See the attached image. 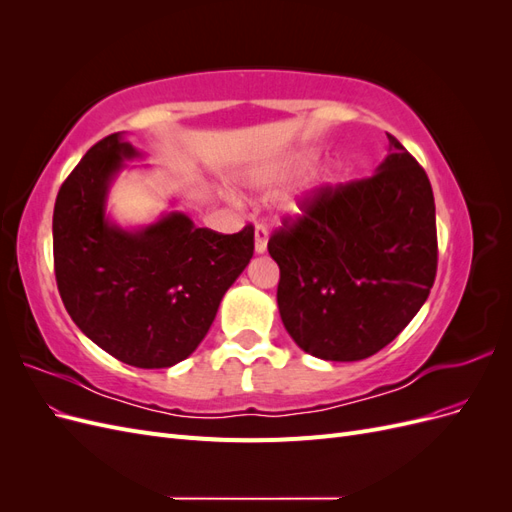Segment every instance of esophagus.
Here are the masks:
<instances>
[{"label": "esophagus", "mask_w": 512, "mask_h": 512, "mask_svg": "<svg viewBox=\"0 0 512 512\" xmlns=\"http://www.w3.org/2000/svg\"><path fill=\"white\" fill-rule=\"evenodd\" d=\"M267 241H269V230L258 224L254 232V252L256 254H265L267 252Z\"/></svg>", "instance_id": "obj_1"}]
</instances>
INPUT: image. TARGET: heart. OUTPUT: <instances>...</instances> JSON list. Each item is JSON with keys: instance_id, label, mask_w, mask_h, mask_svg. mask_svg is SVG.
Returning a JSON list of instances; mask_svg holds the SVG:
<instances>
[{"instance_id": "obj_1", "label": "heart", "mask_w": 512, "mask_h": 512, "mask_svg": "<svg viewBox=\"0 0 512 512\" xmlns=\"http://www.w3.org/2000/svg\"><path fill=\"white\" fill-rule=\"evenodd\" d=\"M316 162H318V151H314V149H301V151L288 153L286 158L273 162L267 168H262L256 175L254 183H256V188L262 192H275V190L284 188V185L290 183L292 179H297L301 173L312 168ZM327 181L329 179H324L322 183H327ZM322 183L307 185V188H303L301 192H294L292 196H288L282 205V213L286 215V218H290V220L303 218L309 200H312V196L320 190Z\"/></svg>"}]
</instances>
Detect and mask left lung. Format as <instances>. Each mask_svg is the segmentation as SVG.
Listing matches in <instances>:
<instances>
[{
	"label": "left lung",
	"instance_id": "obj_1",
	"mask_svg": "<svg viewBox=\"0 0 512 512\" xmlns=\"http://www.w3.org/2000/svg\"><path fill=\"white\" fill-rule=\"evenodd\" d=\"M376 175L327 185L269 239L286 331L324 361H361L408 327L438 269L436 203L395 136Z\"/></svg>",
	"mask_w": 512,
	"mask_h": 512
}]
</instances>
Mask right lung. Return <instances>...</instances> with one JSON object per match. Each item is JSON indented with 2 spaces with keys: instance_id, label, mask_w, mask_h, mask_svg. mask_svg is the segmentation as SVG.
Returning <instances> with one entry per match:
<instances>
[{
  "instance_id": "right-lung-1",
  "label": "right lung",
  "mask_w": 512,
  "mask_h": 512,
  "mask_svg": "<svg viewBox=\"0 0 512 512\" xmlns=\"http://www.w3.org/2000/svg\"><path fill=\"white\" fill-rule=\"evenodd\" d=\"M141 158L121 132L102 138L61 183L53 211L55 280L91 342L141 369L177 365L203 342L226 290L254 254V228L220 235L170 211L143 228L106 215L113 179Z\"/></svg>"
}]
</instances>
